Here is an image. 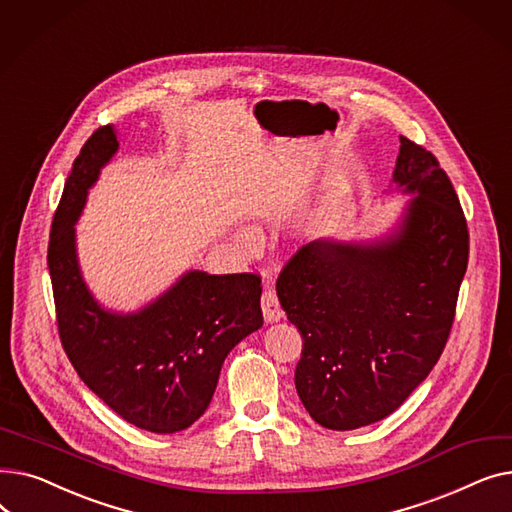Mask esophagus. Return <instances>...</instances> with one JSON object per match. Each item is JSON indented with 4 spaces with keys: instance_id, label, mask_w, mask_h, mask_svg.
<instances>
[{
    "instance_id": "esophagus-1",
    "label": "esophagus",
    "mask_w": 512,
    "mask_h": 512,
    "mask_svg": "<svg viewBox=\"0 0 512 512\" xmlns=\"http://www.w3.org/2000/svg\"><path fill=\"white\" fill-rule=\"evenodd\" d=\"M261 309H263L265 321H278L284 315L276 290H272V288L263 290V294H261Z\"/></svg>"
}]
</instances>
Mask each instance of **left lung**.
<instances>
[{
	"instance_id": "obj_1",
	"label": "left lung",
	"mask_w": 512,
	"mask_h": 512,
	"mask_svg": "<svg viewBox=\"0 0 512 512\" xmlns=\"http://www.w3.org/2000/svg\"><path fill=\"white\" fill-rule=\"evenodd\" d=\"M394 182L417 193L398 236L375 245L309 242L276 282L303 338L299 398L336 432L388 417L427 378L467 272V220L436 155L400 137Z\"/></svg>"
}]
</instances>
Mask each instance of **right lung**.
I'll list each match as a JSON object with an SVG mask.
<instances>
[{
    "instance_id": "1",
    "label": "right lung",
    "mask_w": 512,
    "mask_h": 512,
    "mask_svg": "<svg viewBox=\"0 0 512 512\" xmlns=\"http://www.w3.org/2000/svg\"><path fill=\"white\" fill-rule=\"evenodd\" d=\"M116 149L114 128L99 126L53 213L47 265L58 334L80 380L107 407L147 432L174 434L205 413L228 353L263 326L261 278L191 272L139 313L103 311L78 274L72 224Z\"/></svg>"
}]
</instances>
